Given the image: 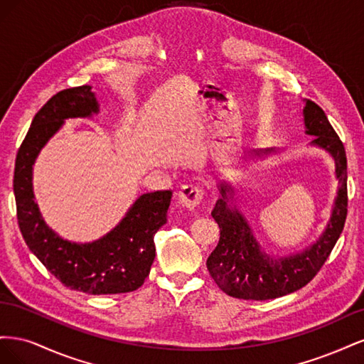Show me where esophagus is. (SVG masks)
<instances>
[{"label": "esophagus", "instance_id": "34e87169", "mask_svg": "<svg viewBox=\"0 0 364 364\" xmlns=\"http://www.w3.org/2000/svg\"><path fill=\"white\" fill-rule=\"evenodd\" d=\"M203 199V190L199 185H183L178 193V200L182 206L194 209Z\"/></svg>", "mask_w": 364, "mask_h": 364}]
</instances>
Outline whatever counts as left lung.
I'll list each match as a JSON object with an SVG mask.
<instances>
[{"instance_id":"8db88e82","label":"left lung","mask_w":364,"mask_h":364,"mask_svg":"<svg viewBox=\"0 0 364 364\" xmlns=\"http://www.w3.org/2000/svg\"><path fill=\"white\" fill-rule=\"evenodd\" d=\"M304 102L305 134L314 136L310 146L329 153L336 165L338 188L331 217L321 237L304 250L284 257L273 255L261 247L247 218L232 202V185L220 182L222 199L217 200L213 211L220 228V241L209 255L206 267L218 287L237 299H277L302 289L321 270L343 230L348 214L345 147L322 109L311 100ZM277 151L279 150L273 147L252 150L250 158H264Z\"/></svg>"}]
</instances>
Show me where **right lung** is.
I'll list each match as a JSON object with an SVG mask.
<instances>
[{"label": "right lung", "mask_w": 364, "mask_h": 364, "mask_svg": "<svg viewBox=\"0 0 364 364\" xmlns=\"http://www.w3.org/2000/svg\"><path fill=\"white\" fill-rule=\"evenodd\" d=\"M100 112L92 86L58 92L31 121L18 150L14 193L18 225L28 249L65 287L87 294H117L139 289L156 255L153 237L167 223L171 191L141 194L119 223L98 240L75 243L46 223L33 193V165L41 150L68 118H91Z\"/></svg>", "instance_id": "1"}]
</instances>
